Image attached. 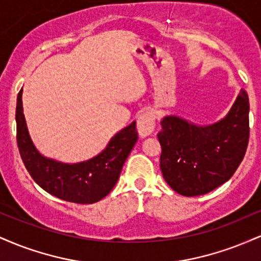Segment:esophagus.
<instances>
[{"label": "esophagus", "instance_id": "1", "mask_svg": "<svg viewBox=\"0 0 261 261\" xmlns=\"http://www.w3.org/2000/svg\"><path fill=\"white\" fill-rule=\"evenodd\" d=\"M155 125V115L153 112H145L137 119V133L141 139H145L153 133Z\"/></svg>", "mask_w": 261, "mask_h": 261}]
</instances>
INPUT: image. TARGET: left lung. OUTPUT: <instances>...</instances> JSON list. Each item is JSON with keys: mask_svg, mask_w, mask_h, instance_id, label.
Listing matches in <instances>:
<instances>
[{"mask_svg": "<svg viewBox=\"0 0 261 261\" xmlns=\"http://www.w3.org/2000/svg\"><path fill=\"white\" fill-rule=\"evenodd\" d=\"M158 133L161 170L173 190L199 196L222 185L243 161L249 141V98L241 89L227 115L197 125L176 115L164 116Z\"/></svg>", "mask_w": 261, "mask_h": 261, "instance_id": "obj_1", "label": "left lung"}]
</instances>
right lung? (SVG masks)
Masks as SVG:
<instances>
[{
  "instance_id": "add662e5",
  "label": "right lung",
  "mask_w": 261,
  "mask_h": 261,
  "mask_svg": "<svg viewBox=\"0 0 261 261\" xmlns=\"http://www.w3.org/2000/svg\"><path fill=\"white\" fill-rule=\"evenodd\" d=\"M22 93L23 88L17 97V143L34 181L46 193L65 201L94 203L106 197L118 181L122 166L139 139L136 122L114 135L95 157L79 163H64L45 157L33 143L23 114Z\"/></svg>"
}]
</instances>
